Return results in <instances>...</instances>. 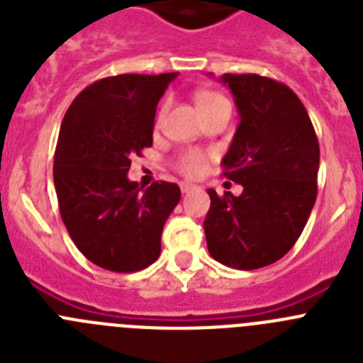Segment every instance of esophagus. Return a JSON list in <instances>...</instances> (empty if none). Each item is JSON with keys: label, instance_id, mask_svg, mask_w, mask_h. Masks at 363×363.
I'll return each mask as SVG.
<instances>
[{"label": "esophagus", "instance_id": "esophagus-1", "mask_svg": "<svg viewBox=\"0 0 363 363\" xmlns=\"http://www.w3.org/2000/svg\"><path fill=\"white\" fill-rule=\"evenodd\" d=\"M179 189H182V192H184V194H187V192H191L192 189H196V185L187 184V182H182V184H179Z\"/></svg>", "mask_w": 363, "mask_h": 363}]
</instances>
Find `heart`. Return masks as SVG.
<instances>
[{
	"mask_svg": "<svg viewBox=\"0 0 363 363\" xmlns=\"http://www.w3.org/2000/svg\"><path fill=\"white\" fill-rule=\"evenodd\" d=\"M227 99L223 98V96L216 94V92H201V94H198L196 98V104L198 107H207V105H216V104H225ZM163 112H165V108H162V112H160L158 120H162L163 118ZM205 167H207V160H205V156L201 152H198V150H191V152L184 154L182 158H179L178 162V169L179 172H184L185 176H200L205 172Z\"/></svg>",
	"mask_w": 363,
	"mask_h": 363,
	"instance_id": "b5f03b06",
	"label": "heart"
}]
</instances>
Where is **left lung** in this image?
<instances>
[{"label": "left lung", "mask_w": 363, "mask_h": 363, "mask_svg": "<svg viewBox=\"0 0 363 363\" xmlns=\"http://www.w3.org/2000/svg\"><path fill=\"white\" fill-rule=\"evenodd\" d=\"M240 125L221 160L223 176L243 185L234 196L209 189L207 249L227 267L252 271L285 256L316 201L320 145L306 107L289 86L258 74H223Z\"/></svg>", "instance_id": "8db88e82"}]
</instances>
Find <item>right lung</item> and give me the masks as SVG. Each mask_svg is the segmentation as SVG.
<instances>
[{
    "instance_id": "right-lung-1",
    "label": "right lung",
    "mask_w": 363,
    "mask_h": 363,
    "mask_svg": "<svg viewBox=\"0 0 363 363\" xmlns=\"http://www.w3.org/2000/svg\"><path fill=\"white\" fill-rule=\"evenodd\" d=\"M178 72L120 74L83 89L63 118L54 187L63 223L82 255L98 267L136 272L162 251V230L179 187L127 178L130 158L152 145L156 107Z\"/></svg>"
}]
</instances>
